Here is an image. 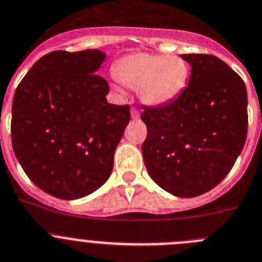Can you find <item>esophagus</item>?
Instances as JSON below:
<instances>
[{
	"label": "esophagus",
	"mask_w": 262,
	"mask_h": 262,
	"mask_svg": "<svg viewBox=\"0 0 262 262\" xmlns=\"http://www.w3.org/2000/svg\"><path fill=\"white\" fill-rule=\"evenodd\" d=\"M130 115H132V119H133V120L139 119V112H138V110L136 108V107H132Z\"/></svg>",
	"instance_id": "1"
}]
</instances>
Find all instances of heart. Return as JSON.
Instances as JSON below:
<instances>
[{
    "mask_svg": "<svg viewBox=\"0 0 262 262\" xmlns=\"http://www.w3.org/2000/svg\"><path fill=\"white\" fill-rule=\"evenodd\" d=\"M115 77L125 86L138 88V95L150 106L174 101L189 80V64L176 55L136 53L121 58L114 67Z\"/></svg>",
    "mask_w": 262,
    "mask_h": 262,
    "instance_id": "heart-1",
    "label": "heart"
}]
</instances>
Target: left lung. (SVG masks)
Listing matches in <instances>:
<instances>
[{
  "instance_id": "left-lung-1",
  "label": "left lung",
  "mask_w": 262,
  "mask_h": 262,
  "mask_svg": "<svg viewBox=\"0 0 262 262\" xmlns=\"http://www.w3.org/2000/svg\"><path fill=\"white\" fill-rule=\"evenodd\" d=\"M189 86L163 106H143L145 165L161 189L194 198L216 187L246 143L247 89L241 76L209 54H182Z\"/></svg>"
}]
</instances>
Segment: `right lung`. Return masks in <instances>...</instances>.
I'll return each instance as SVG.
<instances>
[{
	"label": "right lung",
	"mask_w": 262,
	"mask_h": 262,
	"mask_svg": "<svg viewBox=\"0 0 262 262\" xmlns=\"http://www.w3.org/2000/svg\"><path fill=\"white\" fill-rule=\"evenodd\" d=\"M101 50L51 51L37 60L13 99L11 142L29 180L59 199H79L108 180L130 107L107 102L97 75Z\"/></svg>",
	"instance_id": "obj_1"
}]
</instances>
